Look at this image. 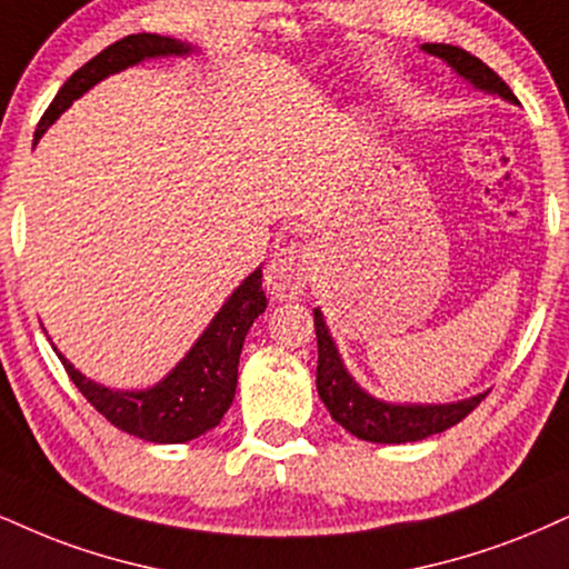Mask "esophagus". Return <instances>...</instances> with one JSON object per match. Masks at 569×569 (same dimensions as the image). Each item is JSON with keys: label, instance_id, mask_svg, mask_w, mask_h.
<instances>
[{"label": "esophagus", "instance_id": "esophagus-1", "mask_svg": "<svg viewBox=\"0 0 569 569\" xmlns=\"http://www.w3.org/2000/svg\"><path fill=\"white\" fill-rule=\"evenodd\" d=\"M313 269V252L306 244L292 242L290 248L279 250L266 269V287L273 298L296 300L303 296L308 277Z\"/></svg>", "mask_w": 569, "mask_h": 569}]
</instances>
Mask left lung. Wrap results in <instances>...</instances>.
Here are the masks:
<instances>
[{
  "label": "left lung",
  "instance_id": "obj_1",
  "mask_svg": "<svg viewBox=\"0 0 569 569\" xmlns=\"http://www.w3.org/2000/svg\"><path fill=\"white\" fill-rule=\"evenodd\" d=\"M422 49L435 54V58L446 60L456 73L465 76L478 89L493 91V94L503 97V100L517 102V97L499 79V73L493 68H488L480 58L469 54L467 49L451 44H425ZM313 325H317L319 342V398L325 401L335 422L346 427L356 438L369 440V443H411V440L430 438L435 432H443L448 427L459 425L486 398V392H482V396L469 398V401L443 406H396L377 401V398L367 396L353 382V377L348 375L346 367H342L338 348H335V342L325 327V319H321V311H313Z\"/></svg>",
  "mask_w": 569,
  "mask_h": 569
}]
</instances>
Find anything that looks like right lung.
Listing matches in <instances>:
<instances>
[{"instance_id": "1", "label": "right lung", "mask_w": 569, "mask_h": 569, "mask_svg": "<svg viewBox=\"0 0 569 569\" xmlns=\"http://www.w3.org/2000/svg\"><path fill=\"white\" fill-rule=\"evenodd\" d=\"M187 44L177 39L158 37V33H131L116 44L102 49L97 58L76 70L62 83L47 113L41 116L33 139H41L47 126L68 108L76 97H81L89 87L102 81L104 76L134 66L144 58L158 54H184ZM266 311V296L261 287V271H252L237 292L227 300L219 317L210 321L206 335L194 342L189 356L179 363L163 382L142 392H113L87 380L58 353L68 377L73 380L81 396L94 406L118 430L137 435L150 443H187L208 432L223 419V413L234 401L237 367L244 335L252 321Z\"/></svg>"}]
</instances>
